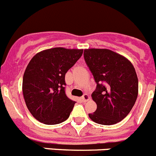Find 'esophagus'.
I'll return each mask as SVG.
<instances>
[{"mask_svg":"<svg viewBox=\"0 0 156 156\" xmlns=\"http://www.w3.org/2000/svg\"><path fill=\"white\" fill-rule=\"evenodd\" d=\"M81 98H82V101H83V102H87V101L90 100V96H89L87 94H84L83 95Z\"/></svg>","mask_w":156,"mask_h":156,"instance_id":"34e87169","label":"esophagus"}]
</instances>
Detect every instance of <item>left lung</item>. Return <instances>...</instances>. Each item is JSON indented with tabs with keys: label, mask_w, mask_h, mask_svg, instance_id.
I'll list each match as a JSON object with an SVG mask.
<instances>
[{
	"label": "left lung",
	"mask_w": 156,
	"mask_h": 156,
	"mask_svg": "<svg viewBox=\"0 0 156 156\" xmlns=\"http://www.w3.org/2000/svg\"><path fill=\"white\" fill-rule=\"evenodd\" d=\"M85 62L97 83L91 97L97 109L88 114L98 124L112 125L129 114L138 94V79L130 61L109 49H85Z\"/></svg>",
	"instance_id": "left-lung-1"
}]
</instances>
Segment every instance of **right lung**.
I'll return each instance as SVG.
<instances>
[{"mask_svg":"<svg viewBox=\"0 0 156 156\" xmlns=\"http://www.w3.org/2000/svg\"><path fill=\"white\" fill-rule=\"evenodd\" d=\"M83 51L54 48L32 58L23 75V93L29 111L37 120L55 125L68 119L76 102L65 93V76Z\"/></svg>","mask_w":156,"mask_h":156,"instance_id":"1","label":"right lung"}]
</instances>
